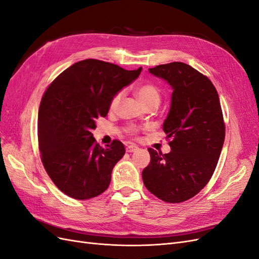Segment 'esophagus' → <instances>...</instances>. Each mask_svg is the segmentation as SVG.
I'll use <instances>...</instances> for the list:
<instances>
[{"mask_svg": "<svg viewBox=\"0 0 259 259\" xmlns=\"http://www.w3.org/2000/svg\"><path fill=\"white\" fill-rule=\"evenodd\" d=\"M136 150H138V147L135 145H128L126 147V152H135Z\"/></svg>", "mask_w": 259, "mask_h": 259, "instance_id": "34e87169", "label": "esophagus"}]
</instances>
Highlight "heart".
I'll list each match as a JSON object with an SVG mask.
<instances>
[{
  "mask_svg": "<svg viewBox=\"0 0 259 259\" xmlns=\"http://www.w3.org/2000/svg\"><path fill=\"white\" fill-rule=\"evenodd\" d=\"M136 95L140 100V103H142L144 106H146L147 108L158 107L161 103V98H162L160 89L153 83H145V84L139 85L136 89ZM122 97H123V91H120L114 94V96L110 101L111 111L115 110L117 108ZM125 131H126L128 135L135 137L137 135V133L139 132V128L135 126V125H128Z\"/></svg>",
  "mask_w": 259,
  "mask_h": 259,
  "instance_id": "obj_1",
  "label": "heart"
}]
</instances>
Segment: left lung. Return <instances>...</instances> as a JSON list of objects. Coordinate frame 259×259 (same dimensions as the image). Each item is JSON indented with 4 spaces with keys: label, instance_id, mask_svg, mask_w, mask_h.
I'll list each match as a JSON object with an SVG mask.
<instances>
[{
    "label": "left lung",
    "instance_id": "1",
    "mask_svg": "<svg viewBox=\"0 0 259 259\" xmlns=\"http://www.w3.org/2000/svg\"><path fill=\"white\" fill-rule=\"evenodd\" d=\"M173 88L168 115L163 124L169 153L149 148L151 161L143 170L147 189L167 203L193 198L214 174L226 126L218 93L208 77L184 62L149 69Z\"/></svg>",
    "mask_w": 259,
    "mask_h": 259
}]
</instances>
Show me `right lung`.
I'll list each match as a JSON object with an SVG mask.
<instances>
[{"instance_id": "right-lung-1", "label": "right lung", "mask_w": 259, "mask_h": 259, "mask_svg": "<svg viewBox=\"0 0 259 259\" xmlns=\"http://www.w3.org/2000/svg\"><path fill=\"white\" fill-rule=\"evenodd\" d=\"M142 72L97 59H85L62 71L41 99L38 150L46 173L58 189L76 200L95 198L107 190L115 164L125 153L114 139L100 147L92 131L107 116L114 94Z\"/></svg>"}]
</instances>
